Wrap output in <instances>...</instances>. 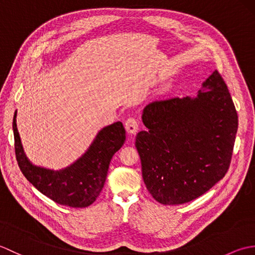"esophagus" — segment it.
<instances>
[{"mask_svg": "<svg viewBox=\"0 0 255 255\" xmlns=\"http://www.w3.org/2000/svg\"><path fill=\"white\" fill-rule=\"evenodd\" d=\"M125 128H126V130L128 133H131L134 134L138 131V128H139V122L137 121L136 118L130 117L128 118L126 123H125Z\"/></svg>", "mask_w": 255, "mask_h": 255, "instance_id": "1", "label": "esophagus"}]
</instances>
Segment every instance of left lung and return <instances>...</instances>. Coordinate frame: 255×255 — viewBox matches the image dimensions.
I'll return each mask as SVG.
<instances>
[{
	"label": "left lung",
	"instance_id": "8db88e82",
	"mask_svg": "<svg viewBox=\"0 0 255 255\" xmlns=\"http://www.w3.org/2000/svg\"><path fill=\"white\" fill-rule=\"evenodd\" d=\"M147 130L138 132L136 148L143 182L163 205H180L202 196L229 169L238 115L217 70L196 97L155 101L143 108Z\"/></svg>",
	"mask_w": 255,
	"mask_h": 255
}]
</instances>
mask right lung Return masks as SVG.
<instances>
[{"label":"right lung","mask_w":255,"mask_h":255,"mask_svg":"<svg viewBox=\"0 0 255 255\" xmlns=\"http://www.w3.org/2000/svg\"><path fill=\"white\" fill-rule=\"evenodd\" d=\"M15 112L13 132L15 154L24 176L45 196L57 204L83 208L93 204L104 187L113 155L123 147L126 131L121 122L106 126L96 134L85 153L61 170L37 166L27 159L16 126Z\"/></svg>","instance_id":"obj_1"}]
</instances>
